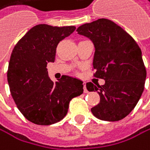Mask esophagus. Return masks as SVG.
Listing matches in <instances>:
<instances>
[{
    "label": "esophagus",
    "instance_id": "34e87169",
    "mask_svg": "<svg viewBox=\"0 0 150 150\" xmlns=\"http://www.w3.org/2000/svg\"><path fill=\"white\" fill-rule=\"evenodd\" d=\"M84 92H85V93H86V92H88V89H86V84H84Z\"/></svg>",
    "mask_w": 150,
    "mask_h": 150
}]
</instances>
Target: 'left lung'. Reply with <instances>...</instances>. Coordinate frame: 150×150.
I'll return each instance as SVG.
<instances>
[{
	"label": "left lung",
	"mask_w": 150,
	"mask_h": 150,
	"mask_svg": "<svg viewBox=\"0 0 150 150\" xmlns=\"http://www.w3.org/2000/svg\"><path fill=\"white\" fill-rule=\"evenodd\" d=\"M76 31L93 42L94 76L105 80L102 86L86 83V89L97 91L100 97L91 112L102 121L124 119L144 91L146 71L141 50L127 32L109 19L84 24Z\"/></svg>",
	"instance_id": "left-lung-1"
}]
</instances>
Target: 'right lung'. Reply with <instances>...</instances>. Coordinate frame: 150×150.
<instances>
[{
  "label": "right lung",
  "instance_id": "1",
  "mask_svg": "<svg viewBox=\"0 0 150 150\" xmlns=\"http://www.w3.org/2000/svg\"><path fill=\"white\" fill-rule=\"evenodd\" d=\"M76 26L37 25L14 46L9 62L7 80L11 95L25 119L35 125H50L67 114L69 102L83 93V82L62 76L53 82L47 64L55 60L56 48Z\"/></svg>",
  "mask_w": 150,
  "mask_h": 150
}]
</instances>
